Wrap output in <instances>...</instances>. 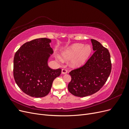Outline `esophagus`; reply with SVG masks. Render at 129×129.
<instances>
[{"label": "esophagus", "instance_id": "esophagus-1", "mask_svg": "<svg viewBox=\"0 0 129 129\" xmlns=\"http://www.w3.org/2000/svg\"><path fill=\"white\" fill-rule=\"evenodd\" d=\"M61 73H62V74H66L67 73V71L65 69H62Z\"/></svg>", "mask_w": 129, "mask_h": 129}]
</instances>
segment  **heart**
<instances>
[{"mask_svg":"<svg viewBox=\"0 0 129 129\" xmlns=\"http://www.w3.org/2000/svg\"><path fill=\"white\" fill-rule=\"evenodd\" d=\"M92 53L90 45L82 44H74L62 50L61 57H58L60 61H71L70 66L73 68H79L83 66L89 60Z\"/></svg>","mask_w":129,"mask_h":129,"instance_id":"b5f03b06","label":"heart"}]
</instances>
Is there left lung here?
<instances>
[{"label":"left lung","mask_w":129,"mask_h":129,"mask_svg":"<svg viewBox=\"0 0 129 129\" xmlns=\"http://www.w3.org/2000/svg\"><path fill=\"white\" fill-rule=\"evenodd\" d=\"M95 52L83 66L69 73L72 80L69 91L77 97H85L100 90L106 82L111 71L109 50L95 40L91 39Z\"/></svg>","instance_id":"8db88e82"}]
</instances>
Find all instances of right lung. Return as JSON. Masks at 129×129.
<instances>
[{"instance_id":"obj_1","label":"right lung","mask_w":129,"mask_h":129,"mask_svg":"<svg viewBox=\"0 0 129 129\" xmlns=\"http://www.w3.org/2000/svg\"><path fill=\"white\" fill-rule=\"evenodd\" d=\"M50 42L49 39H36L22 45L15 54V81L21 90L30 96L38 98L47 95L53 81L61 74V69H52L48 66L53 53Z\"/></svg>"}]
</instances>
